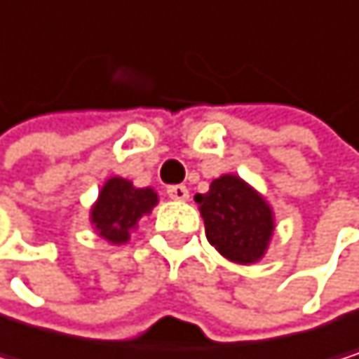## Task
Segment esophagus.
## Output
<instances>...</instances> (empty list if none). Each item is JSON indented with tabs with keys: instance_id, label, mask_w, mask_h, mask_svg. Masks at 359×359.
<instances>
[{
	"instance_id": "1",
	"label": "esophagus",
	"mask_w": 359,
	"mask_h": 359,
	"mask_svg": "<svg viewBox=\"0 0 359 359\" xmlns=\"http://www.w3.org/2000/svg\"><path fill=\"white\" fill-rule=\"evenodd\" d=\"M168 196L172 200H187L189 198V189L185 185H170L168 187Z\"/></svg>"
}]
</instances>
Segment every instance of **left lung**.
I'll list each match as a JSON object with an SVG mask.
<instances>
[{
	"label": "left lung",
	"mask_w": 359,
	"mask_h": 359,
	"mask_svg": "<svg viewBox=\"0 0 359 359\" xmlns=\"http://www.w3.org/2000/svg\"><path fill=\"white\" fill-rule=\"evenodd\" d=\"M196 202L204 219L206 239L232 263L252 265L263 258L273 234V213L263 196L239 176L224 174Z\"/></svg>",
	"instance_id": "1"
}]
</instances>
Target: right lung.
Listing matches in <instances>:
<instances>
[{
	"label": "right lung",
	"instance_id": "obj_1",
	"mask_svg": "<svg viewBox=\"0 0 359 359\" xmlns=\"http://www.w3.org/2000/svg\"><path fill=\"white\" fill-rule=\"evenodd\" d=\"M155 204L157 194L150 187L137 189L127 178L114 176L103 185L90 217L103 239L109 243H127L137 219L153 211Z\"/></svg>",
	"mask_w": 359,
	"mask_h": 359
}]
</instances>
